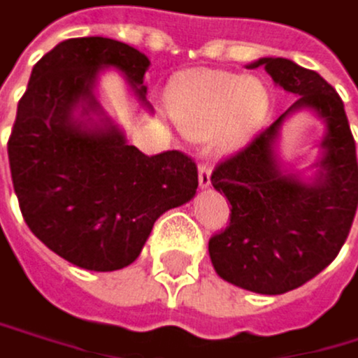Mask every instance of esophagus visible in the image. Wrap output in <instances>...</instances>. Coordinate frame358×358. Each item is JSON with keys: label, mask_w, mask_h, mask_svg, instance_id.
Returning a JSON list of instances; mask_svg holds the SVG:
<instances>
[{"label": "esophagus", "mask_w": 358, "mask_h": 358, "mask_svg": "<svg viewBox=\"0 0 358 358\" xmlns=\"http://www.w3.org/2000/svg\"><path fill=\"white\" fill-rule=\"evenodd\" d=\"M197 171H199V187L201 189H208L210 187V171H213L210 165L208 163H199V169Z\"/></svg>", "instance_id": "34e87169"}]
</instances>
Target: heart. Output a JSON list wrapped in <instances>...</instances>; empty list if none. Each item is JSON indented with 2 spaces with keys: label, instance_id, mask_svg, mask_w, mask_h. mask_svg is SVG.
Returning <instances> with one entry per match:
<instances>
[{
  "label": "heart",
  "instance_id": "obj_1",
  "mask_svg": "<svg viewBox=\"0 0 358 358\" xmlns=\"http://www.w3.org/2000/svg\"><path fill=\"white\" fill-rule=\"evenodd\" d=\"M169 103L173 120L189 137H215L223 150L245 143L268 113V94L262 83L208 68L178 77Z\"/></svg>",
  "mask_w": 358,
  "mask_h": 358
}]
</instances>
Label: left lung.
<instances>
[{"label": "left lung", "mask_w": 358, "mask_h": 358, "mask_svg": "<svg viewBox=\"0 0 358 358\" xmlns=\"http://www.w3.org/2000/svg\"><path fill=\"white\" fill-rule=\"evenodd\" d=\"M257 66L296 99L215 167L210 182L231 208L208 251L225 281L257 294H283L322 273L348 238L358 206L357 145L339 94L318 73L283 57H262ZM299 108L327 120L325 157L313 185L283 176L272 152L282 120Z\"/></svg>", "instance_id": "8db88e82"}]
</instances>
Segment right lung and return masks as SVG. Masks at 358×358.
Wrapping results in <instances>:
<instances>
[{
  "mask_svg": "<svg viewBox=\"0 0 358 358\" xmlns=\"http://www.w3.org/2000/svg\"><path fill=\"white\" fill-rule=\"evenodd\" d=\"M115 66L145 103L148 57L111 38H71L34 66L8 139L15 193L27 227L85 271L135 262L155 221L195 195L197 165L180 150L148 157L115 127L85 129L73 109H99L92 87Z\"/></svg>",
  "mask_w": 358,
  "mask_h": 358,
  "instance_id": "right-lung-1",
  "label": "right lung"
}]
</instances>
